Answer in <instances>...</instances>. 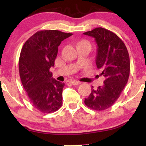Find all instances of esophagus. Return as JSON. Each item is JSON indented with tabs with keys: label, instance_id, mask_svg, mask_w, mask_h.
Returning a JSON list of instances; mask_svg holds the SVG:
<instances>
[{
	"label": "esophagus",
	"instance_id": "1",
	"mask_svg": "<svg viewBox=\"0 0 146 146\" xmlns=\"http://www.w3.org/2000/svg\"><path fill=\"white\" fill-rule=\"evenodd\" d=\"M70 83H71L73 85H78L80 84V82L77 81V80H71V81H70Z\"/></svg>",
	"mask_w": 146,
	"mask_h": 146
}]
</instances>
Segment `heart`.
<instances>
[{"label":"heart","mask_w":146,"mask_h":146,"mask_svg":"<svg viewBox=\"0 0 146 146\" xmlns=\"http://www.w3.org/2000/svg\"><path fill=\"white\" fill-rule=\"evenodd\" d=\"M78 44H86V45H88V46H90V44L88 42H87L86 40H83V41H80V42L78 43Z\"/></svg>","instance_id":"heart-1"}]
</instances>
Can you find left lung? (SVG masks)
<instances>
[{"label":"left lung","mask_w":146,"mask_h":146,"mask_svg":"<svg viewBox=\"0 0 146 146\" xmlns=\"http://www.w3.org/2000/svg\"><path fill=\"white\" fill-rule=\"evenodd\" d=\"M84 34L95 38L98 44L97 67L102 71L100 75L106 78L102 86L96 89L92 86L84 104L91 109L101 111L114 104L128 82L130 58L123 42L109 30L98 27Z\"/></svg>","instance_id":"8db88e82"}]
</instances>
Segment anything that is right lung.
I'll use <instances>...</instances> for the list:
<instances>
[{"instance_id": "add662e5", "label": "right lung", "mask_w": 146, "mask_h": 146, "mask_svg": "<svg viewBox=\"0 0 146 146\" xmlns=\"http://www.w3.org/2000/svg\"><path fill=\"white\" fill-rule=\"evenodd\" d=\"M58 30H42L31 36L23 45L19 58L21 80L29 102L42 113H51L62 104L64 83L52 78L62 41L72 36Z\"/></svg>"}]
</instances>
